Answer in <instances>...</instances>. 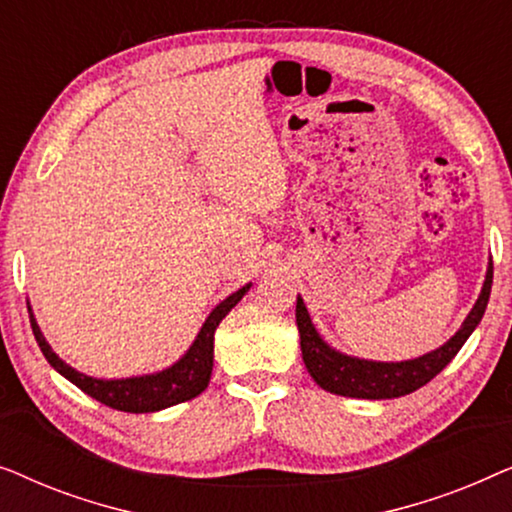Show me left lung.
<instances>
[{"mask_svg":"<svg viewBox=\"0 0 512 512\" xmlns=\"http://www.w3.org/2000/svg\"><path fill=\"white\" fill-rule=\"evenodd\" d=\"M492 277L494 265L489 263L485 284L478 300H475L473 310L468 312L464 324L443 347L433 349V352L419 356V359L398 361V363H384V361H366L356 359V356H347L326 345L321 335L314 328L310 314L303 298L298 296L296 303V324L300 333V349H303V361L307 373L312 380L319 384L321 389L331 391L338 396L349 398H368V401H380V398H398L405 394H412L426 382H431L447 363H450L468 335L475 331L480 324L482 314L487 310L489 293H492Z\"/></svg>","mask_w":512,"mask_h":512,"instance_id":"1","label":"left lung"}]
</instances>
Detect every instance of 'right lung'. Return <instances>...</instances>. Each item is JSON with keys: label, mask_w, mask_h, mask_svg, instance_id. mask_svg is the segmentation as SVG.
<instances>
[{"label": "right lung", "mask_w": 512, "mask_h": 512, "mask_svg": "<svg viewBox=\"0 0 512 512\" xmlns=\"http://www.w3.org/2000/svg\"><path fill=\"white\" fill-rule=\"evenodd\" d=\"M249 286H242L240 291L230 293L226 300H221L209 314L205 324H202L198 338L193 340V345L188 347V352L174 363V366L160 370L153 375L142 377H125V380H97V377H88L74 370L69 363L60 359L48 345L44 335L39 331L37 319L30 307V324L32 333L37 338L41 352H44L46 361L58 370L62 377H67L69 382L76 384L83 394L93 396L95 401H100L109 408L121 410V412H156L170 405L191 401V398L200 396L207 389L209 377H212L214 366V331L221 324V319L240 303L244 293L249 291Z\"/></svg>", "instance_id": "obj_1"}]
</instances>
